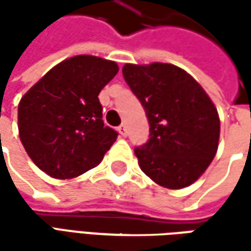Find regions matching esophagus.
<instances>
[{"mask_svg":"<svg viewBox=\"0 0 251 251\" xmlns=\"http://www.w3.org/2000/svg\"><path fill=\"white\" fill-rule=\"evenodd\" d=\"M119 132H120L121 137H127V134H128V132H127V127H126L124 124H121L120 127H119Z\"/></svg>","mask_w":251,"mask_h":251,"instance_id":"1","label":"esophagus"}]
</instances>
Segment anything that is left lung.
<instances>
[{"label":"left lung","instance_id":"left-lung-1","mask_svg":"<svg viewBox=\"0 0 251 251\" xmlns=\"http://www.w3.org/2000/svg\"><path fill=\"white\" fill-rule=\"evenodd\" d=\"M123 75L150 123V140L135 148L141 170L169 190L197 181L217 155L221 132L207 92L173 64H126Z\"/></svg>","mask_w":251,"mask_h":251}]
</instances>
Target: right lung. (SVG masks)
Returning <instances> with one entry per match:
<instances>
[{
  "label": "right lung",
  "mask_w": 251,
  "mask_h": 251,
  "mask_svg": "<svg viewBox=\"0 0 251 251\" xmlns=\"http://www.w3.org/2000/svg\"><path fill=\"white\" fill-rule=\"evenodd\" d=\"M117 63L74 55L43 75L18 104L19 138L33 163L54 178H74L98 166L117 140L101 120L100 91Z\"/></svg>",
  "instance_id": "obj_1"
}]
</instances>
